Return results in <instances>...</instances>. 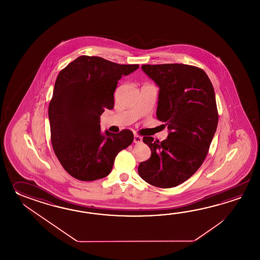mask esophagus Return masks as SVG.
Listing matches in <instances>:
<instances>
[{"label": "esophagus", "mask_w": 260, "mask_h": 260, "mask_svg": "<svg viewBox=\"0 0 260 260\" xmlns=\"http://www.w3.org/2000/svg\"><path fill=\"white\" fill-rule=\"evenodd\" d=\"M134 142L136 144L141 143L142 142V138L140 136H138V135H135L134 136Z\"/></svg>", "instance_id": "34e87169"}]
</instances>
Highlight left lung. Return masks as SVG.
Listing matches in <instances>:
<instances>
[{
    "instance_id": "1",
    "label": "left lung",
    "mask_w": 260,
    "mask_h": 260,
    "mask_svg": "<svg viewBox=\"0 0 260 260\" xmlns=\"http://www.w3.org/2000/svg\"><path fill=\"white\" fill-rule=\"evenodd\" d=\"M160 87L156 115L168 128L160 142L144 137L151 150L138 174L158 188L178 186L197 171L208 153L218 122L216 95L205 71L185 64L142 65Z\"/></svg>"
}]
</instances>
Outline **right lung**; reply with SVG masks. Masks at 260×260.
<instances>
[{
	"label": "right lung",
	"mask_w": 260,
	"mask_h": 260,
	"mask_svg": "<svg viewBox=\"0 0 260 260\" xmlns=\"http://www.w3.org/2000/svg\"><path fill=\"white\" fill-rule=\"evenodd\" d=\"M138 68L81 55L59 72L48 108L51 142L61 166L74 178L107 177L117 154L132 143L128 129L102 134L100 116L113 109L118 81Z\"/></svg>",
	"instance_id": "obj_1"
}]
</instances>
